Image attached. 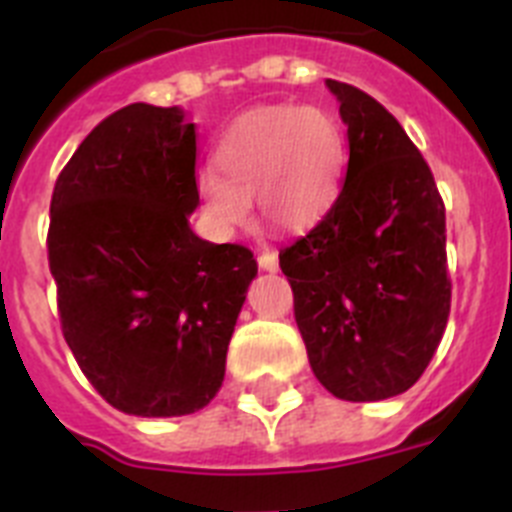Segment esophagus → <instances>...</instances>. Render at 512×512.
I'll return each instance as SVG.
<instances>
[{"instance_id":"obj_1","label":"esophagus","mask_w":512,"mask_h":512,"mask_svg":"<svg viewBox=\"0 0 512 512\" xmlns=\"http://www.w3.org/2000/svg\"><path fill=\"white\" fill-rule=\"evenodd\" d=\"M259 266L264 271H277L279 269V259L274 251H261L259 253Z\"/></svg>"}]
</instances>
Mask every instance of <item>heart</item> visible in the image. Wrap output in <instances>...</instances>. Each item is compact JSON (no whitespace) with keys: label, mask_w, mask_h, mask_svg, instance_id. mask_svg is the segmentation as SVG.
<instances>
[{"label":"heart","mask_w":512,"mask_h":512,"mask_svg":"<svg viewBox=\"0 0 512 512\" xmlns=\"http://www.w3.org/2000/svg\"><path fill=\"white\" fill-rule=\"evenodd\" d=\"M215 166L197 174V194L220 233L246 228L253 197L266 225L300 233L336 202L346 140L336 117L320 107L271 104L241 115L220 135Z\"/></svg>","instance_id":"heart-1"}]
</instances>
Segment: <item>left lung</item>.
Wrapping results in <instances>:
<instances>
[{
  "instance_id": "1",
  "label": "left lung",
  "mask_w": 512,
  "mask_h": 512,
  "mask_svg": "<svg viewBox=\"0 0 512 512\" xmlns=\"http://www.w3.org/2000/svg\"><path fill=\"white\" fill-rule=\"evenodd\" d=\"M325 84L348 125L346 182L279 266L318 382L341 400H387L418 382L446 330V207L400 122L361 89Z\"/></svg>"
}]
</instances>
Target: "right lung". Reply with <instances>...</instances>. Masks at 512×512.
<instances>
[{"mask_svg":"<svg viewBox=\"0 0 512 512\" xmlns=\"http://www.w3.org/2000/svg\"><path fill=\"white\" fill-rule=\"evenodd\" d=\"M197 130L179 107L135 102L104 117L58 174L48 266L63 338L94 390L140 418L202 410L256 259L189 228Z\"/></svg>","mask_w":512,"mask_h":512,"instance_id":"right-lung-1","label":"right lung"}]
</instances>
